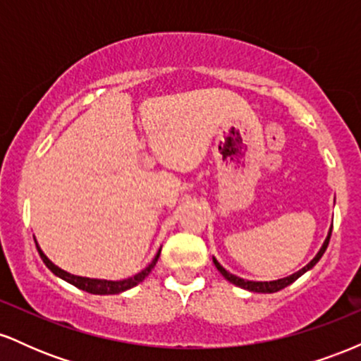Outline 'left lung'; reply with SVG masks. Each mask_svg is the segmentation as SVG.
Wrapping results in <instances>:
<instances>
[{
	"label": "left lung",
	"mask_w": 361,
	"mask_h": 361,
	"mask_svg": "<svg viewBox=\"0 0 361 361\" xmlns=\"http://www.w3.org/2000/svg\"><path fill=\"white\" fill-rule=\"evenodd\" d=\"M331 233H333V226H331L329 233H327V238H326V241L322 243L321 250H319V251H317V255L314 256L312 259H310V263L305 264V267L302 268V270H299V271H297V273H293V275H290V276H285V279L273 280V281H252V280H244V279H239V276H235V275H233V273H229V271H227L226 268H224L222 264L219 263L217 259H215V258H212V259H214V264H215V268H217V270L221 271V275L224 276V279H226V280H229L231 283L238 285V287H241V288H244V290H250V292H258V293H273V292H279V290H281V288L288 287L290 283H293V281H295L297 279H299V276L304 275L305 271H309L310 268H314V267H316V263H317V261L322 258V255H324V251H326L327 244H329Z\"/></svg>",
	"instance_id": "obj_1"
}]
</instances>
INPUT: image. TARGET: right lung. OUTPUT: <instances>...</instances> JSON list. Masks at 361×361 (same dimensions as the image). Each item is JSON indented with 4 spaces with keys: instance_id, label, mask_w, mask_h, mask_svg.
<instances>
[{
    "instance_id": "1",
    "label": "right lung",
    "mask_w": 361,
    "mask_h": 361,
    "mask_svg": "<svg viewBox=\"0 0 361 361\" xmlns=\"http://www.w3.org/2000/svg\"><path fill=\"white\" fill-rule=\"evenodd\" d=\"M35 246H37V251H39L40 258H42V261L45 263V267H47L49 270L54 273V275H57L59 279L66 280L68 283L74 285V287L85 290V292L94 293V295H115V293H122V292H126V290L135 287V285H139L140 281H142L149 275V273H151L152 268L156 267L157 259H159V255H161V250H159V251H157V255L154 256V259H152L151 263H149L142 271H139L137 275L130 276V279H126V280L115 281V280H100V279H88V276L71 275V273L64 271L62 268L56 267V264H54L52 261L44 255V251L40 250L39 243H37V241H35Z\"/></svg>"
}]
</instances>
